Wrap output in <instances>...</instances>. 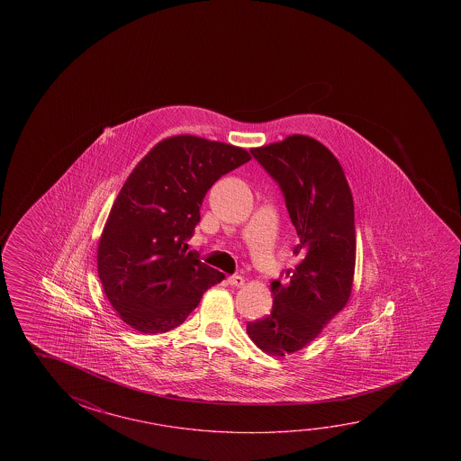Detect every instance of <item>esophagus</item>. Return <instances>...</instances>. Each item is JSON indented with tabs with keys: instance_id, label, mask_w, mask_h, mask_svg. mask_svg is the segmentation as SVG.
<instances>
[{
	"instance_id": "1",
	"label": "esophagus",
	"mask_w": 461,
	"mask_h": 461,
	"mask_svg": "<svg viewBox=\"0 0 461 461\" xmlns=\"http://www.w3.org/2000/svg\"><path fill=\"white\" fill-rule=\"evenodd\" d=\"M246 279L240 276V275H233V276H228L227 283L230 286L241 287L244 285Z\"/></svg>"
}]
</instances>
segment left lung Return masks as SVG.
Listing matches in <instances>:
<instances>
[{"mask_svg": "<svg viewBox=\"0 0 461 461\" xmlns=\"http://www.w3.org/2000/svg\"><path fill=\"white\" fill-rule=\"evenodd\" d=\"M285 194L295 227L299 262L289 281H273L272 312L249 321L248 334L270 355L294 354L346 307L355 272L354 199L325 144L305 135L250 149Z\"/></svg>", "mask_w": 461, "mask_h": 461, "instance_id": "obj_1", "label": "left lung"}]
</instances>
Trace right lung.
<instances>
[{"label":"right lung","mask_w":461,"mask_h":461,"mask_svg":"<svg viewBox=\"0 0 461 461\" xmlns=\"http://www.w3.org/2000/svg\"><path fill=\"white\" fill-rule=\"evenodd\" d=\"M250 160L233 144L170 136L123 183L99 238L98 275L119 317L136 331L182 325L209 287L225 278L186 252L205 193Z\"/></svg>","instance_id":"1"}]
</instances>
